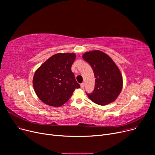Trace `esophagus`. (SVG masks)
Masks as SVG:
<instances>
[{"instance_id":"1","label":"esophagus","mask_w":155,"mask_h":155,"mask_svg":"<svg viewBox=\"0 0 155 155\" xmlns=\"http://www.w3.org/2000/svg\"><path fill=\"white\" fill-rule=\"evenodd\" d=\"M80 87H81V88H84V83L80 84Z\"/></svg>"}]
</instances>
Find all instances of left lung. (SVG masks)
<instances>
[{
	"mask_svg": "<svg viewBox=\"0 0 155 155\" xmlns=\"http://www.w3.org/2000/svg\"><path fill=\"white\" fill-rule=\"evenodd\" d=\"M83 58L91 65L95 78L94 91L87 94L94 103L105 105L114 101L123 88V76L110 57L99 50L86 52Z\"/></svg>",
	"mask_w": 155,
	"mask_h": 155,
	"instance_id": "8db88e82",
	"label": "left lung"
}]
</instances>
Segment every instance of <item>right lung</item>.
Returning a JSON list of instances; mask_svg holds the SVG:
<instances>
[{
  "mask_svg": "<svg viewBox=\"0 0 155 155\" xmlns=\"http://www.w3.org/2000/svg\"><path fill=\"white\" fill-rule=\"evenodd\" d=\"M76 58L75 53H57L36 70L32 80L39 99L50 106L58 107L66 103L75 88L77 82L71 68Z\"/></svg>",
  "mask_w": 155,
  "mask_h": 155,
  "instance_id": "right-lung-1",
  "label": "right lung"
}]
</instances>
